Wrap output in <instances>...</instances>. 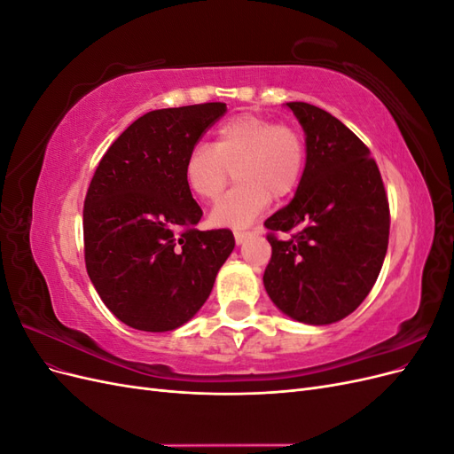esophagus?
Instances as JSON below:
<instances>
[{"label":"esophagus","mask_w":454,"mask_h":454,"mask_svg":"<svg viewBox=\"0 0 454 454\" xmlns=\"http://www.w3.org/2000/svg\"><path fill=\"white\" fill-rule=\"evenodd\" d=\"M250 235H252L250 231H235V242H237V244H242Z\"/></svg>","instance_id":"1"}]
</instances>
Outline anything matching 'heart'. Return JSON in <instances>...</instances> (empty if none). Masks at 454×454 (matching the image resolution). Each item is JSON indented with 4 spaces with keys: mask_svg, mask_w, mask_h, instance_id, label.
Segmentation results:
<instances>
[{
    "mask_svg": "<svg viewBox=\"0 0 454 454\" xmlns=\"http://www.w3.org/2000/svg\"><path fill=\"white\" fill-rule=\"evenodd\" d=\"M305 162L307 145L297 127L242 114L217 127L212 145L197 144L189 151L184 180L191 193L212 202L223 193L235 168L239 185L215 204L212 222L244 227L267 208L270 197L282 200L295 193Z\"/></svg>",
    "mask_w": 454,
    "mask_h": 454,
    "instance_id": "b5f03b06",
    "label": "heart"
}]
</instances>
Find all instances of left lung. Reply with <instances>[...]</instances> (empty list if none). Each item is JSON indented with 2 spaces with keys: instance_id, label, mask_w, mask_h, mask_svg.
Masks as SVG:
<instances>
[{
  "instance_id": "8db88e82",
  "label": "left lung",
  "mask_w": 454,
  "mask_h": 454,
  "mask_svg": "<svg viewBox=\"0 0 454 454\" xmlns=\"http://www.w3.org/2000/svg\"><path fill=\"white\" fill-rule=\"evenodd\" d=\"M287 106L307 134V164L292 202L265 222L272 255L263 284L294 320L333 324L377 282L388 248V197L375 159L348 127L312 104Z\"/></svg>"
}]
</instances>
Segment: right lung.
Listing matches in <instances>:
<instances>
[{
  "instance_id": "right-lung-1",
  "label": "right lung",
  "mask_w": 454,
  "mask_h": 454,
  "mask_svg": "<svg viewBox=\"0 0 454 454\" xmlns=\"http://www.w3.org/2000/svg\"><path fill=\"white\" fill-rule=\"evenodd\" d=\"M227 112L222 102L155 109L100 159L83 206L85 265L104 305L142 332L180 327L208 299L235 248L229 229L199 231L184 162Z\"/></svg>"
}]
</instances>
